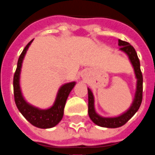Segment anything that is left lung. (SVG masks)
Wrapping results in <instances>:
<instances>
[{
  "mask_svg": "<svg viewBox=\"0 0 155 155\" xmlns=\"http://www.w3.org/2000/svg\"><path fill=\"white\" fill-rule=\"evenodd\" d=\"M120 49L124 51L129 56L131 63L134 66V72H135L136 78L138 79L137 82V91L135 94V98L134 101L132 106L128 110L123 114L120 115L116 117H102L99 116L97 113L95 112L94 107V96L90 89H88V114L90 119L92 120L94 123L101 127L106 128H117L125 125L135 114V113L138 110L142 101V74L140 69V61L138 59V54L136 53L135 49L130 43L124 41L118 40Z\"/></svg>",
  "mask_w": 155,
  "mask_h": 155,
  "instance_id": "1",
  "label": "left lung"
}]
</instances>
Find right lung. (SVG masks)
Wrapping results in <instances>:
<instances>
[{"mask_svg":"<svg viewBox=\"0 0 155 155\" xmlns=\"http://www.w3.org/2000/svg\"><path fill=\"white\" fill-rule=\"evenodd\" d=\"M33 40L30 41L25 47L17 61V66L13 76V94L14 101L17 109L21 113V114L25 117V119L36 127L41 129H48L55 127L62 119L64 108L67 97L70 91L74 88L75 82H70L63 85L60 88L57 96L56 101L54 106L48 110H39L30 106L25 101L22 97L21 89L19 85V77L22 60L26 53L28 46L30 45Z\"/></svg>","mask_w":155,"mask_h":155,"instance_id":"obj_1","label":"right lung"}]
</instances>
